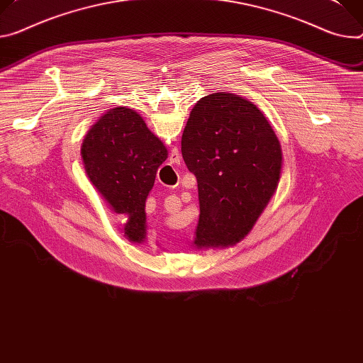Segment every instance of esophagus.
<instances>
[{"mask_svg":"<svg viewBox=\"0 0 363 363\" xmlns=\"http://www.w3.org/2000/svg\"><path fill=\"white\" fill-rule=\"evenodd\" d=\"M169 203H171V206H174L175 208L181 207V200L178 199V196H175V195H172V196H171V199H169Z\"/></svg>","mask_w":363,"mask_h":363,"instance_id":"1","label":"esophagus"}]
</instances>
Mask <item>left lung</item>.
I'll return each instance as SVG.
<instances>
[{
	"label": "left lung",
	"instance_id": "8db88e82",
	"mask_svg": "<svg viewBox=\"0 0 363 363\" xmlns=\"http://www.w3.org/2000/svg\"><path fill=\"white\" fill-rule=\"evenodd\" d=\"M181 150L199 184L195 245L238 243L250 232L279 181L282 152L271 124L242 96L211 94L192 108Z\"/></svg>",
	"mask_w": 363,
	"mask_h": 363
}]
</instances>
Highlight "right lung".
<instances>
[{
  "label": "right lung",
  "instance_id": "1",
  "mask_svg": "<svg viewBox=\"0 0 363 363\" xmlns=\"http://www.w3.org/2000/svg\"><path fill=\"white\" fill-rule=\"evenodd\" d=\"M167 157V147L143 118L124 107L104 114L84 139L86 175L116 213L128 216L124 236L131 242L146 236L145 203Z\"/></svg>",
  "mask_w": 363,
  "mask_h": 363
}]
</instances>
